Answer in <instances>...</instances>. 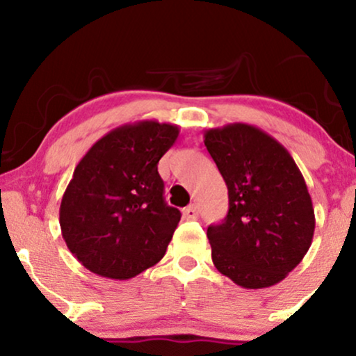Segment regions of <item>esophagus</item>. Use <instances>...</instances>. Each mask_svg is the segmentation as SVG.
Returning <instances> with one entry per match:
<instances>
[{"label":"esophagus","instance_id":"obj_1","mask_svg":"<svg viewBox=\"0 0 356 356\" xmlns=\"http://www.w3.org/2000/svg\"><path fill=\"white\" fill-rule=\"evenodd\" d=\"M182 214H184V219H187V220H194V219L199 218V212L194 206L186 207V209L182 211Z\"/></svg>","mask_w":356,"mask_h":356}]
</instances>
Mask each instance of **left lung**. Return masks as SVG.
<instances>
[{
  "label": "left lung",
  "instance_id": "1",
  "mask_svg": "<svg viewBox=\"0 0 356 356\" xmlns=\"http://www.w3.org/2000/svg\"><path fill=\"white\" fill-rule=\"evenodd\" d=\"M204 144L227 186L229 211L207 227L212 263L243 288H268L301 263L314 209L303 174L276 138L248 124L206 130Z\"/></svg>",
  "mask_w": 356,
  "mask_h": 356
}]
</instances>
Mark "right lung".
Masks as SVG:
<instances>
[{"label":"right lung","instance_id":"1","mask_svg":"<svg viewBox=\"0 0 356 356\" xmlns=\"http://www.w3.org/2000/svg\"><path fill=\"white\" fill-rule=\"evenodd\" d=\"M179 127L142 120L90 147L60 206L61 236L88 271L130 280L162 259L181 220L164 201L157 164Z\"/></svg>","mask_w":356,"mask_h":356}]
</instances>
